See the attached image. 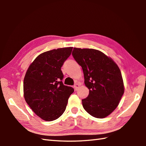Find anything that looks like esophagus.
Returning <instances> with one entry per match:
<instances>
[{"mask_svg":"<svg viewBox=\"0 0 146 146\" xmlns=\"http://www.w3.org/2000/svg\"><path fill=\"white\" fill-rule=\"evenodd\" d=\"M79 86H80V85L78 84V83H76V84H75V85H74V88H75V90H77L78 89Z\"/></svg>","mask_w":146,"mask_h":146,"instance_id":"obj_1","label":"esophagus"}]
</instances>
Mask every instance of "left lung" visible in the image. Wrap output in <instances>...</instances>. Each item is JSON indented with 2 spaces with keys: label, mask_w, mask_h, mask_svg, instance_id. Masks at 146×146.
<instances>
[{
  "label": "left lung",
  "mask_w": 146,
  "mask_h": 146,
  "mask_svg": "<svg viewBox=\"0 0 146 146\" xmlns=\"http://www.w3.org/2000/svg\"><path fill=\"white\" fill-rule=\"evenodd\" d=\"M72 55L82 66L89 95L82 100L84 109L102 119L115 109L124 93L119 66L103 52L94 49L74 48Z\"/></svg>",
  "instance_id": "8db88e82"
}]
</instances>
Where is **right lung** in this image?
Returning a JSON list of instances; mask_svg holds the SVG:
<instances>
[{"instance_id": "right-lung-1", "label": "right lung", "mask_w": 146, "mask_h": 146, "mask_svg": "<svg viewBox=\"0 0 146 146\" xmlns=\"http://www.w3.org/2000/svg\"><path fill=\"white\" fill-rule=\"evenodd\" d=\"M72 47L46 51L36 57L24 79V96L30 108L46 121L58 119L66 109L74 89L64 85L61 68Z\"/></svg>"}]
</instances>
